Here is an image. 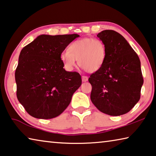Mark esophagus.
Masks as SVG:
<instances>
[{
	"instance_id": "1",
	"label": "esophagus",
	"mask_w": 156,
	"mask_h": 156,
	"mask_svg": "<svg viewBox=\"0 0 156 156\" xmlns=\"http://www.w3.org/2000/svg\"><path fill=\"white\" fill-rule=\"evenodd\" d=\"M82 80H83V82H87V81L88 80V77H87V76H82Z\"/></svg>"
}]
</instances>
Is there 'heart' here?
Returning <instances> with one entry per match:
<instances>
[{"mask_svg":"<svg viewBox=\"0 0 156 156\" xmlns=\"http://www.w3.org/2000/svg\"><path fill=\"white\" fill-rule=\"evenodd\" d=\"M107 50L104 42L97 38L85 37L76 40L68 47V51L60 55L66 69L72 71L76 60L80 67L90 73L98 71L104 65Z\"/></svg>","mask_w":156,"mask_h":156,"instance_id":"obj_1","label":"heart"}]
</instances>
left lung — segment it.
<instances>
[{
	"mask_svg": "<svg viewBox=\"0 0 156 156\" xmlns=\"http://www.w3.org/2000/svg\"><path fill=\"white\" fill-rule=\"evenodd\" d=\"M104 42V65L89 78L91 101L101 112L111 116L127 113L140 98L144 83L137 53L117 32L105 30L97 34Z\"/></svg>",
	"mask_w": 156,
	"mask_h": 156,
	"instance_id": "8db88e82",
	"label": "left lung"
}]
</instances>
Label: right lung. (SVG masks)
Wrapping results in <instances>:
<instances>
[{"label":"right lung","instance_id":"right-lung-1","mask_svg":"<svg viewBox=\"0 0 156 156\" xmlns=\"http://www.w3.org/2000/svg\"><path fill=\"white\" fill-rule=\"evenodd\" d=\"M78 37L41 34L21 50L15 71L16 96L32 117H58L82 84L80 74L65 71L60 60L66 47Z\"/></svg>","mask_w":156,"mask_h":156}]
</instances>
